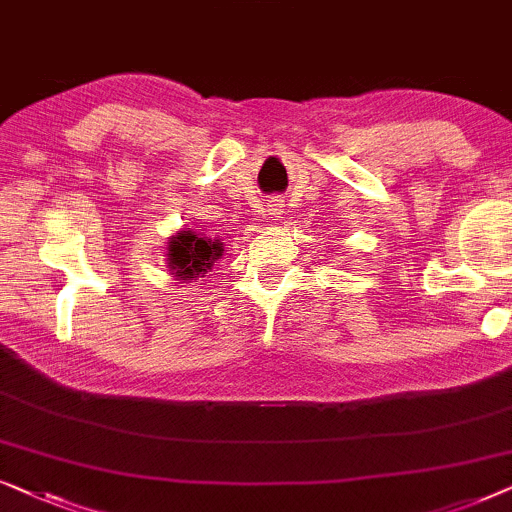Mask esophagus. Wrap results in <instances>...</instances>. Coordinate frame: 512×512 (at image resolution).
Masks as SVG:
<instances>
[{
    "instance_id": "esophagus-1",
    "label": "esophagus",
    "mask_w": 512,
    "mask_h": 512,
    "mask_svg": "<svg viewBox=\"0 0 512 512\" xmlns=\"http://www.w3.org/2000/svg\"><path fill=\"white\" fill-rule=\"evenodd\" d=\"M269 213L271 215H281V203H278L276 199L269 201Z\"/></svg>"
}]
</instances>
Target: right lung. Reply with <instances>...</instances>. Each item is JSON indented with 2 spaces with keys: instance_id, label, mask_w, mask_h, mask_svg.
I'll use <instances>...</instances> for the list:
<instances>
[{
  "instance_id": "add662e5",
  "label": "right lung",
  "mask_w": 512,
  "mask_h": 512,
  "mask_svg": "<svg viewBox=\"0 0 512 512\" xmlns=\"http://www.w3.org/2000/svg\"><path fill=\"white\" fill-rule=\"evenodd\" d=\"M222 257V243L199 236L194 231H182L168 243V264L182 281H196Z\"/></svg>"
}]
</instances>
